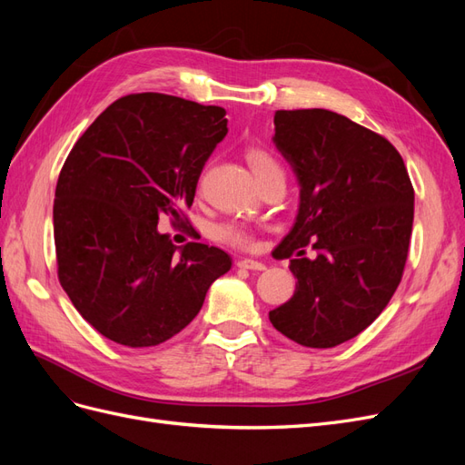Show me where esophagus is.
Instances as JSON below:
<instances>
[{
  "label": "esophagus",
  "instance_id": "34e87169",
  "mask_svg": "<svg viewBox=\"0 0 465 465\" xmlns=\"http://www.w3.org/2000/svg\"><path fill=\"white\" fill-rule=\"evenodd\" d=\"M238 267H242V270H252V272H263L265 270V263L258 262V260H252V258H241L236 262Z\"/></svg>",
  "mask_w": 465,
  "mask_h": 465
}]
</instances>
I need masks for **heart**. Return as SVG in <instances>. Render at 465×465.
I'll list each match as a JSON object with an SVG mask.
<instances>
[{
    "label": "heart",
    "mask_w": 465,
    "mask_h": 465,
    "mask_svg": "<svg viewBox=\"0 0 465 465\" xmlns=\"http://www.w3.org/2000/svg\"><path fill=\"white\" fill-rule=\"evenodd\" d=\"M248 163L252 166V171H254V174H260V173L267 171V168L279 166L272 154L263 149H250ZM217 236L221 238V241L234 244V246H246V244H250V238H252L248 229L242 227V224H236V223L223 224V227H219V231H217Z\"/></svg>",
    "instance_id": "obj_1"
}]
</instances>
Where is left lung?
<instances>
[{
	"instance_id": "left-lung-1",
	"label": "left lung",
	"mask_w": 465,
	"mask_h": 465,
	"mask_svg": "<svg viewBox=\"0 0 465 465\" xmlns=\"http://www.w3.org/2000/svg\"><path fill=\"white\" fill-rule=\"evenodd\" d=\"M273 143L299 182L292 229L275 248L291 258L294 294L270 312L304 347L353 340L396 292L410 250L415 192L388 139L331 110H277ZM312 243L314 261L303 256Z\"/></svg>"
}]
</instances>
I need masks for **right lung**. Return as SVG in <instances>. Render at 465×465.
I'll return each instance as SVG.
<instances>
[{
    "label": "right lung",
    "instance_id": "add662e5",
    "mask_svg": "<svg viewBox=\"0 0 465 465\" xmlns=\"http://www.w3.org/2000/svg\"><path fill=\"white\" fill-rule=\"evenodd\" d=\"M221 106L142 93L118 98L74 145L54 198L58 277L77 312L110 341L153 347L202 311L231 256L174 246L161 215L180 219L227 135Z\"/></svg>",
    "mask_w": 465,
    "mask_h": 465
}]
</instances>
